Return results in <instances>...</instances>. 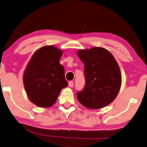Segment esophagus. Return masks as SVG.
<instances>
[{
  "instance_id": "34e87169",
  "label": "esophagus",
  "mask_w": 147,
  "mask_h": 147,
  "mask_svg": "<svg viewBox=\"0 0 147 147\" xmlns=\"http://www.w3.org/2000/svg\"><path fill=\"white\" fill-rule=\"evenodd\" d=\"M69 87H73V86H74V82L73 81H70L69 82Z\"/></svg>"
}]
</instances>
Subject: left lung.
<instances>
[{"instance_id":"left-lung-1","label":"left lung","mask_w":147,"mask_h":147,"mask_svg":"<svg viewBox=\"0 0 147 147\" xmlns=\"http://www.w3.org/2000/svg\"><path fill=\"white\" fill-rule=\"evenodd\" d=\"M77 55L84 64L85 86L76 93L82 105L90 109L103 108L117 97L122 77L117 61L108 50L102 47L80 49Z\"/></svg>"}]
</instances>
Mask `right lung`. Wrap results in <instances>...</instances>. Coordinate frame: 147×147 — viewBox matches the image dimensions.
Listing matches in <instances>:
<instances>
[{"mask_svg": "<svg viewBox=\"0 0 147 147\" xmlns=\"http://www.w3.org/2000/svg\"><path fill=\"white\" fill-rule=\"evenodd\" d=\"M63 51L54 46H44L32 56L23 74L26 94L31 102L41 108L55 104L68 82L65 69L60 64Z\"/></svg>", "mask_w": 147, "mask_h": 147, "instance_id": "right-lung-1", "label": "right lung"}]
</instances>
